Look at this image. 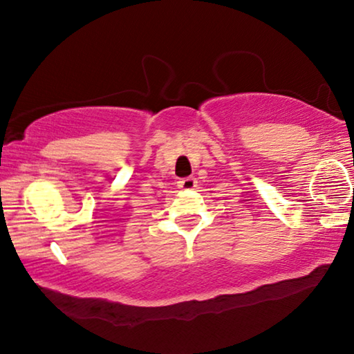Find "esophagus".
Returning <instances> with one entry per match:
<instances>
[{"instance_id": "obj_1", "label": "esophagus", "mask_w": 354, "mask_h": 354, "mask_svg": "<svg viewBox=\"0 0 354 354\" xmlns=\"http://www.w3.org/2000/svg\"><path fill=\"white\" fill-rule=\"evenodd\" d=\"M178 187L183 190H190V189L197 187V179H195L194 176L184 178V179H181V181H178Z\"/></svg>"}]
</instances>
